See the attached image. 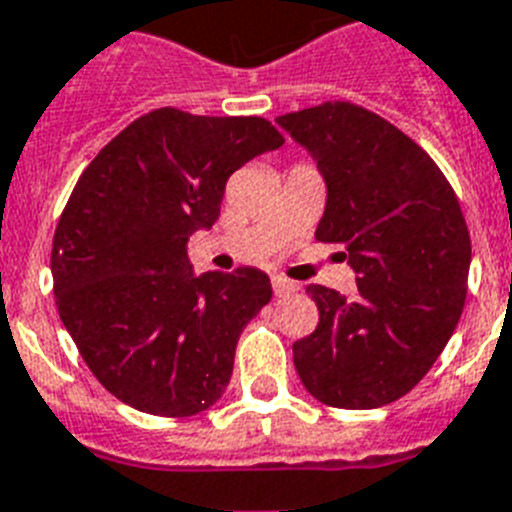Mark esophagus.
I'll return each instance as SVG.
<instances>
[{"instance_id":"esophagus-1","label":"esophagus","mask_w":512,"mask_h":512,"mask_svg":"<svg viewBox=\"0 0 512 512\" xmlns=\"http://www.w3.org/2000/svg\"><path fill=\"white\" fill-rule=\"evenodd\" d=\"M272 287H274V295H290V293H295V290H298V285L287 280V277H282V274H274Z\"/></svg>"}]
</instances>
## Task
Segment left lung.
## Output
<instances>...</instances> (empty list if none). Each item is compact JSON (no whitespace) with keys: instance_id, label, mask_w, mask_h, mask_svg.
<instances>
[{"instance_id":"left-lung-1","label":"left lung","mask_w":512,"mask_h":512,"mask_svg":"<svg viewBox=\"0 0 512 512\" xmlns=\"http://www.w3.org/2000/svg\"><path fill=\"white\" fill-rule=\"evenodd\" d=\"M327 185L316 240L345 248L356 298L306 293L319 327L293 345L316 400L366 411L411 392L445 350L466 303L471 238L458 196L403 130L350 101L277 117Z\"/></svg>"}]
</instances>
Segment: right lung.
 <instances>
[{"instance_id":"obj_1","label":"right lung","mask_w":512,"mask_h":512,"mask_svg":"<svg viewBox=\"0 0 512 512\" xmlns=\"http://www.w3.org/2000/svg\"><path fill=\"white\" fill-rule=\"evenodd\" d=\"M285 138L264 117L143 114L75 183L52 248L59 319L114 398L154 416L206 411L240 332L272 301L261 269L196 274L188 238L219 219L227 177Z\"/></svg>"}]
</instances>
